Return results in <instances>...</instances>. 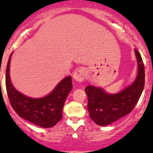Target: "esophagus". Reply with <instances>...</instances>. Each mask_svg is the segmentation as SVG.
<instances>
[{
	"label": "esophagus",
	"mask_w": 153,
	"mask_h": 153,
	"mask_svg": "<svg viewBox=\"0 0 153 153\" xmlns=\"http://www.w3.org/2000/svg\"><path fill=\"white\" fill-rule=\"evenodd\" d=\"M86 71L84 68H79L78 70H76L75 74L73 75L74 79L78 82H82L85 80V78L86 77Z\"/></svg>",
	"instance_id": "obj_1"
}]
</instances>
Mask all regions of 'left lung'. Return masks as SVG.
Returning a JSON list of instances; mask_svg holds the SVG:
<instances>
[{"label":"left lung","mask_w":153,"mask_h":153,"mask_svg":"<svg viewBox=\"0 0 153 153\" xmlns=\"http://www.w3.org/2000/svg\"><path fill=\"white\" fill-rule=\"evenodd\" d=\"M134 52L137 60V75L131 85L117 94H109L92 85L85 88L90 117L100 126L112 124L129 114L139 100L145 85V69L140 53L136 49Z\"/></svg>","instance_id":"1"}]
</instances>
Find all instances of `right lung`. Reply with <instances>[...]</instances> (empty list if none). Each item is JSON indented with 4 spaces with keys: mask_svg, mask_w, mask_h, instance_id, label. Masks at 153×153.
<instances>
[{
    "mask_svg": "<svg viewBox=\"0 0 153 153\" xmlns=\"http://www.w3.org/2000/svg\"><path fill=\"white\" fill-rule=\"evenodd\" d=\"M10 56L6 70V88L13 109L21 118L41 128H52L62 118L65 99L72 89V77L64 78L48 95L41 98L25 96L13 86L10 77Z\"/></svg>",
    "mask_w": 153,
    "mask_h": 153,
    "instance_id": "add662e5",
    "label": "right lung"
}]
</instances>
